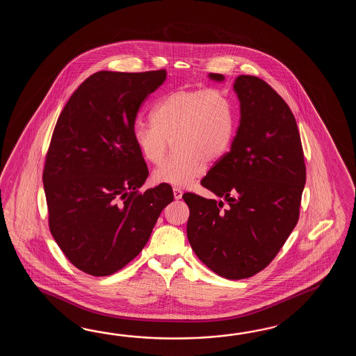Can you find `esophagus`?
<instances>
[{
    "label": "esophagus",
    "mask_w": 356,
    "mask_h": 356,
    "mask_svg": "<svg viewBox=\"0 0 356 356\" xmlns=\"http://www.w3.org/2000/svg\"><path fill=\"white\" fill-rule=\"evenodd\" d=\"M173 193H175V200H181L183 191H181L179 187H175V188H173Z\"/></svg>",
    "instance_id": "34e87169"
}]
</instances>
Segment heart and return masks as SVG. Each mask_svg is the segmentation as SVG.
<instances>
[{
	"instance_id": "heart-1",
	"label": "heart",
	"mask_w": 356,
	"mask_h": 356,
	"mask_svg": "<svg viewBox=\"0 0 356 356\" xmlns=\"http://www.w3.org/2000/svg\"><path fill=\"white\" fill-rule=\"evenodd\" d=\"M150 120L135 123L134 141L141 156L156 164L175 138L178 154L152 172L156 183L175 187H187L204 175L207 161L221 159L234 137L233 103L216 88L172 91L154 106Z\"/></svg>"
}]
</instances>
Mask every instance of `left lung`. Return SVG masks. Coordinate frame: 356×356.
<instances>
[{
  "label": "left lung",
  "mask_w": 356,
  "mask_h": 356,
  "mask_svg": "<svg viewBox=\"0 0 356 356\" xmlns=\"http://www.w3.org/2000/svg\"><path fill=\"white\" fill-rule=\"evenodd\" d=\"M209 76L224 80L221 74ZM234 90L241 102L236 135L230 152L201 181L222 200L192 192L183 200L197 257L221 277L242 280L270 265L296 227L307 172L296 117L285 100L256 76H238Z\"/></svg>",
  "instance_id": "8db88e82"
}]
</instances>
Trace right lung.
I'll return each mask as SVG.
<instances>
[{
	"mask_svg": "<svg viewBox=\"0 0 356 356\" xmlns=\"http://www.w3.org/2000/svg\"><path fill=\"white\" fill-rule=\"evenodd\" d=\"M165 70L99 71L68 99L46 155L48 225L72 265L91 276L120 271L143 250L170 184L141 192L149 170L134 141L140 106Z\"/></svg>",
	"mask_w": 356,
	"mask_h": 356,
	"instance_id": "add662e5",
	"label": "right lung"
}]
</instances>
